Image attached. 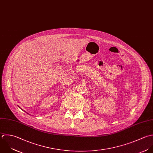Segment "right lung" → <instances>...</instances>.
I'll use <instances>...</instances> for the list:
<instances>
[{"label":"right lung","mask_w":153,"mask_h":153,"mask_svg":"<svg viewBox=\"0 0 153 153\" xmlns=\"http://www.w3.org/2000/svg\"><path fill=\"white\" fill-rule=\"evenodd\" d=\"M19 108H20V107H19Z\"/></svg>","instance_id":"1"}]
</instances>
